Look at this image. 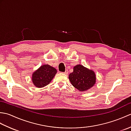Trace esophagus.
<instances>
[{"label":"esophagus","instance_id":"34e87169","mask_svg":"<svg viewBox=\"0 0 131 131\" xmlns=\"http://www.w3.org/2000/svg\"><path fill=\"white\" fill-rule=\"evenodd\" d=\"M64 74L67 75L68 74V70H66V71H65V73H64Z\"/></svg>","mask_w":131,"mask_h":131}]
</instances>
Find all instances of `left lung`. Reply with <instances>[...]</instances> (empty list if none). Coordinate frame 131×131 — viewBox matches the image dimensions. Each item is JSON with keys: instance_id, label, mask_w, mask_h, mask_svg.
Instances as JSON below:
<instances>
[{"instance_id": "1", "label": "left lung", "mask_w": 131, "mask_h": 131, "mask_svg": "<svg viewBox=\"0 0 131 131\" xmlns=\"http://www.w3.org/2000/svg\"><path fill=\"white\" fill-rule=\"evenodd\" d=\"M71 84L80 92H84L92 88L96 82V76L94 71L77 65L73 68V72L69 75Z\"/></svg>"}]
</instances>
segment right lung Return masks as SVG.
Listing matches in <instances>:
<instances>
[{"label": "right lung", "instance_id": "obj_1", "mask_svg": "<svg viewBox=\"0 0 131 131\" xmlns=\"http://www.w3.org/2000/svg\"><path fill=\"white\" fill-rule=\"evenodd\" d=\"M57 73V70L48 64L41 66L32 74V82L36 87L43 88L49 84Z\"/></svg>", "mask_w": 131, "mask_h": 131}]
</instances>
